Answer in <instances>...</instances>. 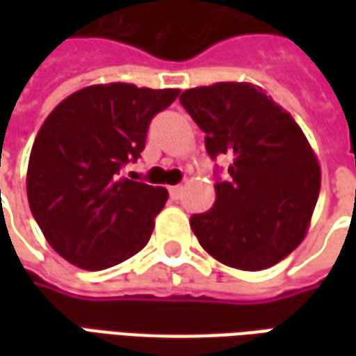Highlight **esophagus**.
<instances>
[{
	"mask_svg": "<svg viewBox=\"0 0 356 356\" xmlns=\"http://www.w3.org/2000/svg\"><path fill=\"white\" fill-rule=\"evenodd\" d=\"M181 193H183V186H179V185L170 186V196L173 198V200H177L179 196H181Z\"/></svg>",
	"mask_w": 356,
	"mask_h": 356,
	"instance_id": "obj_1",
	"label": "esophagus"
}]
</instances>
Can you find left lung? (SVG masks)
Instances as JSON below:
<instances>
[{
	"instance_id": "obj_1",
	"label": "left lung",
	"mask_w": 356,
	"mask_h": 356,
	"mask_svg": "<svg viewBox=\"0 0 356 356\" xmlns=\"http://www.w3.org/2000/svg\"><path fill=\"white\" fill-rule=\"evenodd\" d=\"M181 104L206 133L211 158L231 154V181L216 183V204L191 217L213 259L263 270L303 242L321 193V165L290 112L259 86L217 81L186 89Z\"/></svg>"
}]
</instances>
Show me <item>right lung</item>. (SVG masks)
<instances>
[{
	"label": "right lung",
	"instance_id": "right-lung-1",
	"mask_svg": "<svg viewBox=\"0 0 356 356\" xmlns=\"http://www.w3.org/2000/svg\"><path fill=\"white\" fill-rule=\"evenodd\" d=\"M177 95L97 83L68 95L45 118L28 160V204L45 240L68 263L102 270L148 244L168 191L120 173L140 156L150 120Z\"/></svg>",
	"mask_w": 356,
	"mask_h": 356
}]
</instances>
